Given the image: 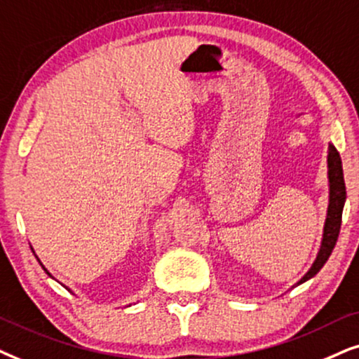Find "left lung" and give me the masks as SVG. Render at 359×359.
<instances>
[{
  "mask_svg": "<svg viewBox=\"0 0 359 359\" xmlns=\"http://www.w3.org/2000/svg\"><path fill=\"white\" fill-rule=\"evenodd\" d=\"M328 179H330V205H328V215L327 222H325L323 229V240L322 248H320L317 259H315L313 266L310 271L300 279L299 284L309 280L317 272L322 269L325 262L332 255L333 248L337 245L338 235H340L341 226V213L343 205L346 200V189H345V179H343V167H341V157L335 149V146L330 144L328 149Z\"/></svg>",
  "mask_w": 359,
  "mask_h": 359,
  "instance_id": "left-lung-1",
  "label": "left lung"
}]
</instances>
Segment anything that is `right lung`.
<instances>
[{"label":"right lung","instance_id":"obj_1","mask_svg":"<svg viewBox=\"0 0 359 359\" xmlns=\"http://www.w3.org/2000/svg\"><path fill=\"white\" fill-rule=\"evenodd\" d=\"M42 267H44V266H42ZM44 271H46V272H47V269H46V267H44ZM47 274H49V272H47ZM49 276H50V274H49Z\"/></svg>","mask_w":359,"mask_h":359}]
</instances>
